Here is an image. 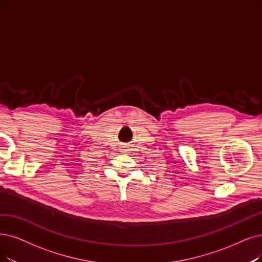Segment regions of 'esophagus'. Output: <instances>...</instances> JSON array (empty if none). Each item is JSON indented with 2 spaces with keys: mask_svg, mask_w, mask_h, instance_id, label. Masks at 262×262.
Here are the masks:
<instances>
[{
  "mask_svg": "<svg viewBox=\"0 0 262 262\" xmlns=\"http://www.w3.org/2000/svg\"><path fill=\"white\" fill-rule=\"evenodd\" d=\"M128 147H125V146H123V147H121V151L122 152H128Z\"/></svg>",
  "mask_w": 262,
  "mask_h": 262,
  "instance_id": "34e87169",
  "label": "esophagus"
}]
</instances>
